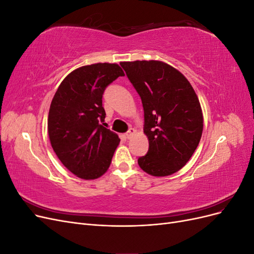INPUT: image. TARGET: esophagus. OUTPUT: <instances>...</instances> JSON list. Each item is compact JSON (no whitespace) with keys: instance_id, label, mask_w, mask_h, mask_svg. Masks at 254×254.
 Wrapping results in <instances>:
<instances>
[{"instance_id":"esophagus-1","label":"esophagus","mask_w":254,"mask_h":254,"mask_svg":"<svg viewBox=\"0 0 254 254\" xmlns=\"http://www.w3.org/2000/svg\"><path fill=\"white\" fill-rule=\"evenodd\" d=\"M135 133V129H133V128H130L128 131L126 132V136H127V139H130V137H131L133 134Z\"/></svg>"}]
</instances>
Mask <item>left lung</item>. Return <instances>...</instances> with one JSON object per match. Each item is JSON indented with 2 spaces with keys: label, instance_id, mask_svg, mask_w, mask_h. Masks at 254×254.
I'll use <instances>...</instances> for the list:
<instances>
[{
  "label": "left lung",
  "instance_id": "obj_1",
  "mask_svg": "<svg viewBox=\"0 0 254 254\" xmlns=\"http://www.w3.org/2000/svg\"><path fill=\"white\" fill-rule=\"evenodd\" d=\"M140 95L149 148L137 159L151 176H170L193 156L203 129L200 103L189 80L162 61L121 63Z\"/></svg>",
  "mask_w": 254,
  "mask_h": 254
}]
</instances>
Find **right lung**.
Here are the masks:
<instances>
[{
	"mask_svg": "<svg viewBox=\"0 0 254 254\" xmlns=\"http://www.w3.org/2000/svg\"><path fill=\"white\" fill-rule=\"evenodd\" d=\"M124 75L117 64L84 65L68 74L54 95L48 120L52 147L81 179H96L110 166L120 139L101 124L106 118L103 94Z\"/></svg>",
	"mask_w": 254,
	"mask_h": 254,
	"instance_id": "right-lung-1",
	"label": "right lung"
}]
</instances>
